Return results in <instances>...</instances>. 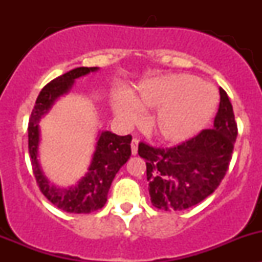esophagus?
I'll return each mask as SVG.
<instances>
[{
	"label": "esophagus",
	"mask_w": 262,
	"mask_h": 262,
	"mask_svg": "<svg viewBox=\"0 0 262 262\" xmlns=\"http://www.w3.org/2000/svg\"><path fill=\"white\" fill-rule=\"evenodd\" d=\"M138 139H136L134 138L133 141H132V144H130V147H132V153H133L134 156L137 155V153H138Z\"/></svg>",
	"instance_id": "1"
}]
</instances>
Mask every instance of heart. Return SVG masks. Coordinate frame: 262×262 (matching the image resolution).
Instances as JSON below:
<instances>
[{"label": "heart", "instance_id": "1", "mask_svg": "<svg viewBox=\"0 0 262 262\" xmlns=\"http://www.w3.org/2000/svg\"><path fill=\"white\" fill-rule=\"evenodd\" d=\"M215 89L191 75H167L142 82L134 97L115 95L112 106L124 124L134 123L141 107L156 110L148 120L153 136L167 143H180L202 132L215 114Z\"/></svg>", "mask_w": 262, "mask_h": 262}]
</instances>
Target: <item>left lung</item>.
Masks as SVG:
<instances>
[{"label": "left lung", "instance_id": "obj_1", "mask_svg": "<svg viewBox=\"0 0 262 262\" xmlns=\"http://www.w3.org/2000/svg\"><path fill=\"white\" fill-rule=\"evenodd\" d=\"M221 102L213 129L172 148H153L141 142L138 155L147 166L153 207L185 210L207 199L223 180L237 138V124L228 95L219 89Z\"/></svg>", "mask_w": 262, "mask_h": 262}]
</instances>
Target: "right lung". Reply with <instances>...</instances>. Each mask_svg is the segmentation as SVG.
<instances>
[{"mask_svg": "<svg viewBox=\"0 0 262 262\" xmlns=\"http://www.w3.org/2000/svg\"><path fill=\"white\" fill-rule=\"evenodd\" d=\"M99 67H78L59 76L47 84L39 94L29 120V153L34 175L40 191L50 203L67 213H91L101 209L107 200L112 182L121 166L125 165L132 155V136H116L109 130L99 132L94 155L86 173L68 187H60L48 180L39 162L40 123L60 96L70 94L75 81Z\"/></svg>", "mask_w": 262, "mask_h": 262, "instance_id": "1", "label": "right lung"}]
</instances>
